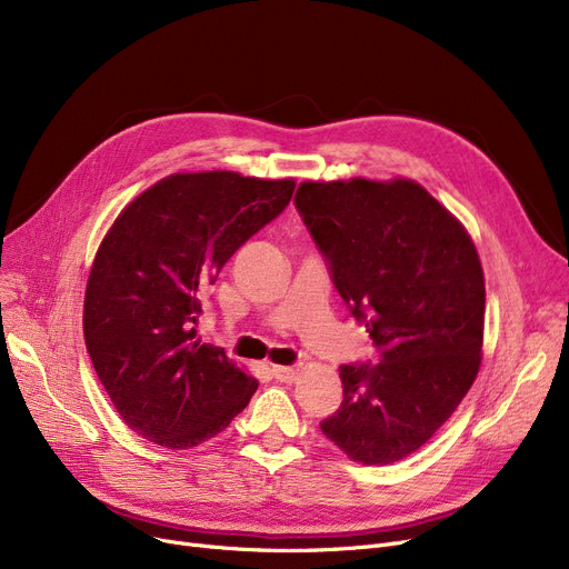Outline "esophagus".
Here are the masks:
<instances>
[{"instance_id": "esophagus-1", "label": "esophagus", "mask_w": 569, "mask_h": 569, "mask_svg": "<svg viewBox=\"0 0 569 569\" xmlns=\"http://www.w3.org/2000/svg\"><path fill=\"white\" fill-rule=\"evenodd\" d=\"M272 376L281 382H292V380H297V376H300V369L297 367H272Z\"/></svg>"}]
</instances>
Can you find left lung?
Returning <instances> with one entry per match:
<instances>
[{
  "label": "left lung",
  "mask_w": 569,
  "mask_h": 569,
  "mask_svg": "<svg viewBox=\"0 0 569 569\" xmlns=\"http://www.w3.org/2000/svg\"><path fill=\"white\" fill-rule=\"evenodd\" d=\"M295 207L378 365H343L322 433L367 466L412 455L480 371L485 274L463 226L410 179L305 182Z\"/></svg>",
  "instance_id": "8db88e82"
}]
</instances>
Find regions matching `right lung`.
Listing matches in <instances>:
<instances>
[{
  "instance_id": "right-lung-1",
  "label": "right lung",
  "mask_w": 569,
  "mask_h": 569,
  "mask_svg": "<svg viewBox=\"0 0 569 569\" xmlns=\"http://www.w3.org/2000/svg\"><path fill=\"white\" fill-rule=\"evenodd\" d=\"M292 179L182 172L140 193L108 230L84 290V343L122 420L168 450L223 431L258 380L202 343V295L274 221Z\"/></svg>"
}]
</instances>
